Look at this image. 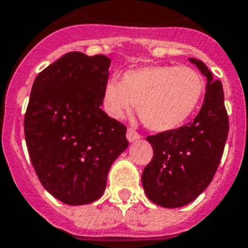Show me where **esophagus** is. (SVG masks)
Listing matches in <instances>:
<instances>
[{
	"instance_id": "34e87169",
	"label": "esophagus",
	"mask_w": 248,
	"mask_h": 248,
	"mask_svg": "<svg viewBox=\"0 0 248 248\" xmlns=\"http://www.w3.org/2000/svg\"><path fill=\"white\" fill-rule=\"evenodd\" d=\"M126 137H127V139H129V142H135V140H138V139L140 138V134L130 127V129H127Z\"/></svg>"
}]
</instances>
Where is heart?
Listing matches in <instances>:
<instances>
[{
	"label": "heart",
	"instance_id": "b5f03b06",
	"mask_svg": "<svg viewBox=\"0 0 248 248\" xmlns=\"http://www.w3.org/2000/svg\"><path fill=\"white\" fill-rule=\"evenodd\" d=\"M203 93L205 81L197 69L151 65L124 73L122 82L110 80L104 91V106L113 118H124L138 106L148 129L168 131L193 114Z\"/></svg>",
	"mask_w": 248,
	"mask_h": 248
}]
</instances>
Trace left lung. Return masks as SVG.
<instances>
[{"label":"left lung","instance_id":"obj_1","mask_svg":"<svg viewBox=\"0 0 248 248\" xmlns=\"http://www.w3.org/2000/svg\"><path fill=\"white\" fill-rule=\"evenodd\" d=\"M189 60L208 78L199 114L179 129L146 138L154 148V156L143 170L142 184L148 199L163 208L184 206L208 188L229 134L222 82L213 80L201 60Z\"/></svg>","mask_w":248,"mask_h":248}]
</instances>
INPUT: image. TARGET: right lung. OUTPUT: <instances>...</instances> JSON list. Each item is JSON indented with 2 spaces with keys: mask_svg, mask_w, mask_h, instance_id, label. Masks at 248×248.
<instances>
[{
  "mask_svg": "<svg viewBox=\"0 0 248 248\" xmlns=\"http://www.w3.org/2000/svg\"><path fill=\"white\" fill-rule=\"evenodd\" d=\"M110 59L69 52L36 76L25 138L40 183L67 205L96 201L113 161L129 146L126 126L101 105Z\"/></svg>",
  "mask_w": 248,
  "mask_h": 248,
  "instance_id": "right-lung-1",
  "label": "right lung"
}]
</instances>
